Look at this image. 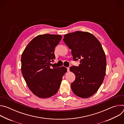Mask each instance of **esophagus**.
I'll list each match as a JSON object with an SVG mask.
<instances>
[{"mask_svg":"<svg viewBox=\"0 0 124 124\" xmlns=\"http://www.w3.org/2000/svg\"><path fill=\"white\" fill-rule=\"evenodd\" d=\"M67 72H69V70H70L69 68H67Z\"/></svg>","mask_w":124,"mask_h":124,"instance_id":"obj_1","label":"esophagus"}]
</instances>
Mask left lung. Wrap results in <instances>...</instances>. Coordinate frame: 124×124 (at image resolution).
<instances>
[{
	"label": "left lung",
	"mask_w": 124,
	"mask_h": 124,
	"mask_svg": "<svg viewBox=\"0 0 124 124\" xmlns=\"http://www.w3.org/2000/svg\"><path fill=\"white\" fill-rule=\"evenodd\" d=\"M63 41L75 61L80 59L78 66L70 70L76 76L71 84L74 93L82 98L93 96L99 89L105 75L107 60L104 50L99 40L89 32L76 31L67 34Z\"/></svg>",
	"instance_id": "1"
}]
</instances>
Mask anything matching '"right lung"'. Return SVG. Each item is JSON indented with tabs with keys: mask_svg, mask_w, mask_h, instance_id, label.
I'll return each instance as SVG.
<instances>
[{
	"mask_svg": "<svg viewBox=\"0 0 124 124\" xmlns=\"http://www.w3.org/2000/svg\"><path fill=\"white\" fill-rule=\"evenodd\" d=\"M62 38L60 35H38L29 43L23 52L22 75L29 89L38 97L47 98L54 95L67 72L64 67H50V62L55 58V47Z\"/></svg>",
	"mask_w": 124,
	"mask_h": 124,
	"instance_id": "add662e5",
	"label": "right lung"
}]
</instances>
